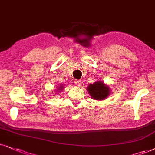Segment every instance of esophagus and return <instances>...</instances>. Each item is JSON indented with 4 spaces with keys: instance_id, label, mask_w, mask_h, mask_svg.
<instances>
[{
    "instance_id": "esophagus-1",
    "label": "esophagus",
    "mask_w": 155,
    "mask_h": 155,
    "mask_svg": "<svg viewBox=\"0 0 155 155\" xmlns=\"http://www.w3.org/2000/svg\"><path fill=\"white\" fill-rule=\"evenodd\" d=\"M74 83H75L76 85L77 86H80L82 84L81 80H75V81H74Z\"/></svg>"
}]
</instances>
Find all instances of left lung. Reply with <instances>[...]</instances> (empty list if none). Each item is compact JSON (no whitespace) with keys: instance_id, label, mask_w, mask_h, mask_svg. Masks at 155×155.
Returning <instances> with one entry per match:
<instances>
[{"instance_id":"8db88e82","label":"left lung","mask_w":155,"mask_h":155,"mask_svg":"<svg viewBox=\"0 0 155 155\" xmlns=\"http://www.w3.org/2000/svg\"><path fill=\"white\" fill-rule=\"evenodd\" d=\"M88 91L90 96L96 100H103L107 98L110 93L108 86H105L104 83L101 81L90 84L88 86Z\"/></svg>"}]
</instances>
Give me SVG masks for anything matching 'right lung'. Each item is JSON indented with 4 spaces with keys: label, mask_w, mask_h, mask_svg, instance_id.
<instances>
[{
    "label": "right lung",
    "mask_w": 155,
    "mask_h": 155,
    "mask_svg": "<svg viewBox=\"0 0 155 155\" xmlns=\"http://www.w3.org/2000/svg\"><path fill=\"white\" fill-rule=\"evenodd\" d=\"M62 88H62V86H60V88H59V89H62Z\"/></svg>",
    "instance_id": "add662e5"
}]
</instances>
